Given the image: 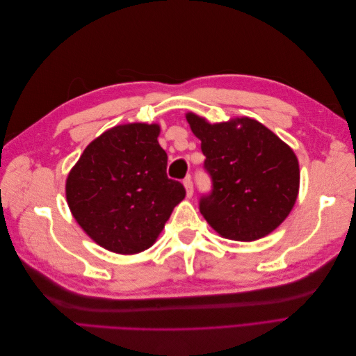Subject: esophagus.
<instances>
[{
    "instance_id": "1",
    "label": "esophagus",
    "mask_w": 356,
    "mask_h": 356,
    "mask_svg": "<svg viewBox=\"0 0 356 356\" xmlns=\"http://www.w3.org/2000/svg\"><path fill=\"white\" fill-rule=\"evenodd\" d=\"M184 187H186V195H187V197H191V196H193V191H195V188H193V181H191V178H186V179H184Z\"/></svg>"
}]
</instances>
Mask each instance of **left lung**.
Segmentation results:
<instances>
[{
    "label": "left lung",
    "mask_w": 356,
    "mask_h": 356,
    "mask_svg": "<svg viewBox=\"0 0 356 356\" xmlns=\"http://www.w3.org/2000/svg\"><path fill=\"white\" fill-rule=\"evenodd\" d=\"M212 181L200 213L222 238L251 242L288 217L298 195V160L281 138L250 117L211 124L188 113Z\"/></svg>",
    "instance_id": "8db88e82"
}]
</instances>
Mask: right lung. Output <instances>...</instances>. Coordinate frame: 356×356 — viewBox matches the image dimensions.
Segmentation results:
<instances>
[{
    "label": "right lung",
    "instance_id": "right-lung-1",
    "mask_svg": "<svg viewBox=\"0 0 356 356\" xmlns=\"http://www.w3.org/2000/svg\"><path fill=\"white\" fill-rule=\"evenodd\" d=\"M159 134V124L111 127L86 147L67 178L72 217L111 252L138 254L152 246L186 197L184 186L166 175Z\"/></svg>",
    "mask_w": 356,
    "mask_h": 356
}]
</instances>
